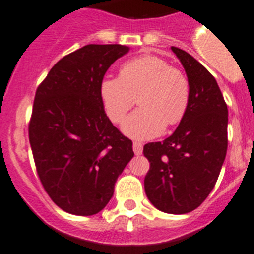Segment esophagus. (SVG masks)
<instances>
[{
  "instance_id": "1",
  "label": "esophagus",
  "mask_w": 254,
  "mask_h": 254,
  "mask_svg": "<svg viewBox=\"0 0 254 254\" xmlns=\"http://www.w3.org/2000/svg\"><path fill=\"white\" fill-rule=\"evenodd\" d=\"M133 151H134V153L136 154V156L142 154V152H143V144H142V143L134 142L133 143Z\"/></svg>"
}]
</instances>
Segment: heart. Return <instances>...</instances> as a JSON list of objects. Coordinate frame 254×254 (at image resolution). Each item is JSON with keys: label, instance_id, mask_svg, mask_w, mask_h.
Instances as JSON below:
<instances>
[{"label": "heart", "instance_id": "1", "mask_svg": "<svg viewBox=\"0 0 254 254\" xmlns=\"http://www.w3.org/2000/svg\"><path fill=\"white\" fill-rule=\"evenodd\" d=\"M103 109L112 123H121L133 107L140 109L123 124L125 135L136 140L156 138L165 127L178 125L188 111L190 85L179 69L156 55H142L120 67L119 78H105L100 84Z\"/></svg>", "mask_w": 254, "mask_h": 254}]
</instances>
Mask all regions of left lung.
I'll use <instances>...</instances> for the list:
<instances>
[{"mask_svg": "<svg viewBox=\"0 0 254 254\" xmlns=\"http://www.w3.org/2000/svg\"><path fill=\"white\" fill-rule=\"evenodd\" d=\"M171 50L187 72L190 101L173 135L144 145L151 164L144 190L157 209L183 215L199 207L217 182L228 149V106L203 65L180 48Z\"/></svg>", "mask_w": 254, "mask_h": 254, "instance_id": "obj_1", "label": "left lung"}]
</instances>
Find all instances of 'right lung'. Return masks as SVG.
Masks as SVG:
<instances>
[{
	"mask_svg": "<svg viewBox=\"0 0 254 254\" xmlns=\"http://www.w3.org/2000/svg\"><path fill=\"white\" fill-rule=\"evenodd\" d=\"M121 45H87L63 57L35 92L29 142L43 188L65 212L96 215L134 156L133 142L112 125L100 84Z\"/></svg>",
	"mask_w": 254,
	"mask_h": 254,
	"instance_id": "add662e5",
	"label": "right lung"
}]
</instances>
